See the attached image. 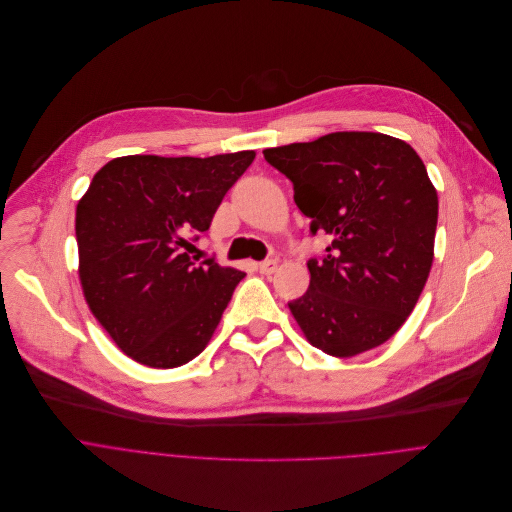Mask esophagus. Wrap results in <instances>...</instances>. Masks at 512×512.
<instances>
[{"label":"esophagus","mask_w":512,"mask_h":512,"mask_svg":"<svg viewBox=\"0 0 512 512\" xmlns=\"http://www.w3.org/2000/svg\"><path fill=\"white\" fill-rule=\"evenodd\" d=\"M277 268H279L277 260H264L258 264V270L262 275H273V273H277Z\"/></svg>","instance_id":"1"}]
</instances>
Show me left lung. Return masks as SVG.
<instances>
[{"label": "left lung", "mask_w": 512, "mask_h": 512, "mask_svg": "<svg viewBox=\"0 0 512 512\" xmlns=\"http://www.w3.org/2000/svg\"><path fill=\"white\" fill-rule=\"evenodd\" d=\"M293 200L330 237L308 260L310 287L289 302L306 339L353 357L393 337L413 312L434 260L438 194L424 161L393 136L333 132L266 148Z\"/></svg>", "instance_id": "obj_1"}]
</instances>
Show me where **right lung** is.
Returning a JSON list of instances; mask_svg holds the SVG:
<instances>
[{
  "mask_svg": "<svg viewBox=\"0 0 512 512\" xmlns=\"http://www.w3.org/2000/svg\"><path fill=\"white\" fill-rule=\"evenodd\" d=\"M254 150L117 157L76 206L84 299L115 345L148 368L184 366L208 345L242 270L186 250L206 231Z\"/></svg>",
  "mask_w": 512,
  "mask_h": 512,
  "instance_id": "add662e5",
  "label": "right lung"
}]
</instances>
